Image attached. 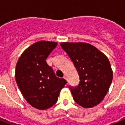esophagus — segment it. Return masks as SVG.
Returning <instances> with one entry per match:
<instances>
[{"mask_svg": "<svg viewBox=\"0 0 125 125\" xmlns=\"http://www.w3.org/2000/svg\"><path fill=\"white\" fill-rule=\"evenodd\" d=\"M64 79H65L66 80H67V76H66V75H65V76H64Z\"/></svg>", "mask_w": 125, "mask_h": 125, "instance_id": "esophagus-1", "label": "esophagus"}]
</instances>
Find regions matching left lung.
<instances>
[{"label": "left lung", "instance_id": "left-lung-1", "mask_svg": "<svg viewBox=\"0 0 125 125\" xmlns=\"http://www.w3.org/2000/svg\"><path fill=\"white\" fill-rule=\"evenodd\" d=\"M60 45L73 62L80 77L77 87L69 86L75 102L85 108L98 105L106 95L113 78L107 57L87 43L62 42Z\"/></svg>", "mask_w": 125, "mask_h": 125}]
</instances>
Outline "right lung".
<instances>
[{
    "label": "right lung",
    "mask_w": 125,
    "mask_h": 125,
    "mask_svg": "<svg viewBox=\"0 0 125 125\" xmlns=\"http://www.w3.org/2000/svg\"><path fill=\"white\" fill-rule=\"evenodd\" d=\"M57 45L54 42H37L24 51L16 64L17 86L28 103L38 110H46L55 104L61 90L67 83L56 77L46 62Z\"/></svg>",
    "instance_id": "right-lung-1"
}]
</instances>
